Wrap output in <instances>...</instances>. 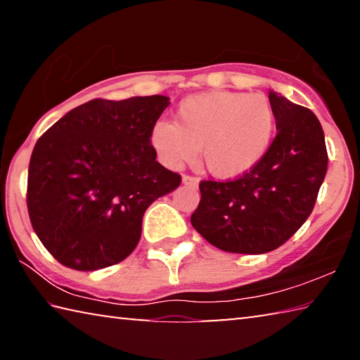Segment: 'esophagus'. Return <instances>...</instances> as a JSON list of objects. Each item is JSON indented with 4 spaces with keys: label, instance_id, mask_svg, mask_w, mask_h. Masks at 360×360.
Instances as JSON below:
<instances>
[{
    "label": "esophagus",
    "instance_id": "1",
    "mask_svg": "<svg viewBox=\"0 0 360 360\" xmlns=\"http://www.w3.org/2000/svg\"><path fill=\"white\" fill-rule=\"evenodd\" d=\"M200 179L195 178V176H188V174H184L182 176V184L186 186H191V187H197L198 186Z\"/></svg>",
    "mask_w": 360,
    "mask_h": 360
}]
</instances>
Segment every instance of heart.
Listing matches in <instances>:
<instances>
[{
    "mask_svg": "<svg viewBox=\"0 0 360 360\" xmlns=\"http://www.w3.org/2000/svg\"><path fill=\"white\" fill-rule=\"evenodd\" d=\"M275 129V109L265 95L214 90L182 100L174 122L152 127L150 144L169 168L193 160L202 149L211 173L235 178L265 157Z\"/></svg>",
    "mask_w": 360,
    "mask_h": 360,
    "instance_id": "heart-1",
    "label": "heart"
}]
</instances>
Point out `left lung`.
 I'll use <instances>...</instances> for the list:
<instances>
[{
	"instance_id": "left-lung-1",
	"label": "left lung",
	"mask_w": 360,
	"mask_h": 360,
	"mask_svg": "<svg viewBox=\"0 0 360 360\" xmlns=\"http://www.w3.org/2000/svg\"><path fill=\"white\" fill-rule=\"evenodd\" d=\"M276 136L265 157L233 181L200 182L191 222L222 251L265 254L284 245L314 208L327 173L321 122L308 108L268 94Z\"/></svg>"
}]
</instances>
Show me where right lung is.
Returning a JSON list of instances; mask_svg holds the SVG:
<instances>
[{
  "label": "right lung",
  "instance_id": "1",
  "mask_svg": "<svg viewBox=\"0 0 360 360\" xmlns=\"http://www.w3.org/2000/svg\"><path fill=\"white\" fill-rule=\"evenodd\" d=\"M168 105L163 95L90 100L38 139L28 167V214L60 264L94 271L127 259L141 238L146 210L181 184L150 144Z\"/></svg>",
  "mask_w": 360,
  "mask_h": 360
}]
</instances>
